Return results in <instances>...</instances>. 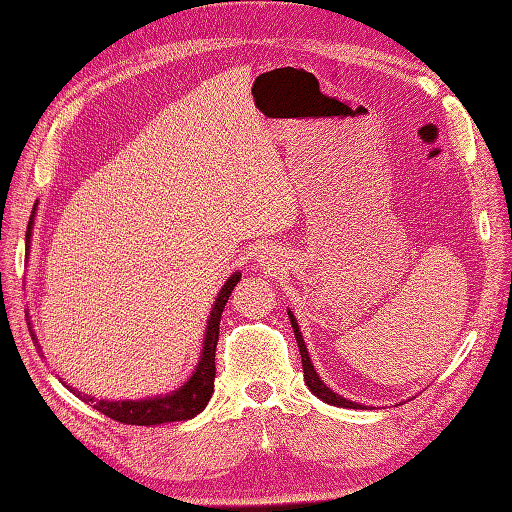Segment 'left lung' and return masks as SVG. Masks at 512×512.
<instances>
[{"mask_svg":"<svg viewBox=\"0 0 512 512\" xmlns=\"http://www.w3.org/2000/svg\"><path fill=\"white\" fill-rule=\"evenodd\" d=\"M288 318H291V324H293V330H295V339H297V345H299V351H301V362H303V376H305V383L309 387V391L314 393L316 397H320L322 402L330 404V406H339V408H353V410H360L364 406L355 404V402H349V399L341 397L339 393H335L332 389H328L322 381L318 372L314 370V364H311L309 360V353H307V347L303 343V337L299 332V324H297V318L293 316V311H288Z\"/></svg>","mask_w":512,"mask_h":512,"instance_id":"8db88e82","label":"left lung"}]
</instances>
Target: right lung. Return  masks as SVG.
I'll use <instances>...</instances> for the list:
<instances>
[{
  "label": "right lung",
  "mask_w": 512,
  "mask_h": 512,
  "mask_svg": "<svg viewBox=\"0 0 512 512\" xmlns=\"http://www.w3.org/2000/svg\"><path fill=\"white\" fill-rule=\"evenodd\" d=\"M33 219V215H31ZM31 221H29V230H27V251L31 244ZM240 282V272H234L226 284L221 286V291L215 299V305L211 309V316L207 320V330H205V341H203V351H201V360H198L196 370L177 391H171L161 397H148L140 399V402H131V399H125V402H108V399H96L92 395L79 393L71 385L62 383L66 389L73 391L79 399H83L85 404L94 406L98 412L104 416L113 418L117 422H123V425H138V427H150V425H163V422H175V420H188L194 418L198 412H203L207 402L211 399L213 393V381H215V347L219 341V322H221V311H224L234 286ZM31 339L37 343V337L33 328H29Z\"/></svg>",
  "instance_id": "right-lung-1"
}]
</instances>
